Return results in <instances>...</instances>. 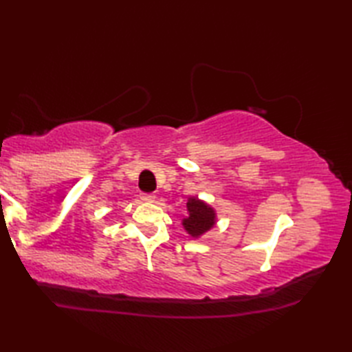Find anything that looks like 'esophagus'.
I'll return each mask as SVG.
<instances>
[{"mask_svg":"<svg viewBox=\"0 0 352 352\" xmlns=\"http://www.w3.org/2000/svg\"><path fill=\"white\" fill-rule=\"evenodd\" d=\"M140 199H142V201H146V203H153V201L155 199V195H154V193L142 192V193H140Z\"/></svg>","mask_w":352,"mask_h":352,"instance_id":"1","label":"esophagus"}]
</instances>
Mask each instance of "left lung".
<instances>
[{
    "instance_id": "left-lung-1",
    "label": "left lung",
    "mask_w": 352,
    "mask_h": 352,
    "mask_svg": "<svg viewBox=\"0 0 352 352\" xmlns=\"http://www.w3.org/2000/svg\"><path fill=\"white\" fill-rule=\"evenodd\" d=\"M188 210H189V218H186L183 221V226L193 237L201 236L214 226L213 208L204 204L203 201H199L197 198H190L188 203Z\"/></svg>"
}]
</instances>
